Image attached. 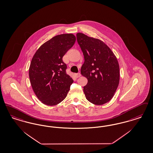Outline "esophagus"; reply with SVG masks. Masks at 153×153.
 <instances>
[{
    "label": "esophagus",
    "mask_w": 153,
    "mask_h": 153,
    "mask_svg": "<svg viewBox=\"0 0 153 153\" xmlns=\"http://www.w3.org/2000/svg\"><path fill=\"white\" fill-rule=\"evenodd\" d=\"M80 76H81V74H75V77H76V78H79Z\"/></svg>",
    "instance_id": "obj_1"
}]
</instances>
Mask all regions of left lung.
Instances as JSON below:
<instances>
[{
  "label": "left lung",
  "mask_w": 153,
  "mask_h": 153,
  "mask_svg": "<svg viewBox=\"0 0 153 153\" xmlns=\"http://www.w3.org/2000/svg\"><path fill=\"white\" fill-rule=\"evenodd\" d=\"M76 36L85 60L81 74L88 79L84 86L86 98L94 105L107 103L114 96L120 82L116 56L100 39L82 33H77Z\"/></svg>",
  "instance_id": "8db88e82"
}]
</instances>
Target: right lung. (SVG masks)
<instances>
[{"label":"right lung","mask_w":153,"mask_h":153,"mask_svg":"<svg viewBox=\"0 0 153 153\" xmlns=\"http://www.w3.org/2000/svg\"><path fill=\"white\" fill-rule=\"evenodd\" d=\"M75 42L72 33L59 35L44 43L33 55L29 77L33 92L43 104L56 105L67 97L74 80L66 74L62 57Z\"/></svg>","instance_id":"add662e5"}]
</instances>
